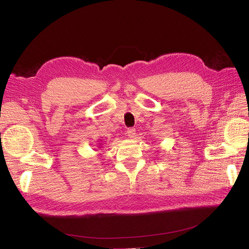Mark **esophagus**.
Wrapping results in <instances>:
<instances>
[{"label":"esophagus","mask_w":249,"mask_h":249,"mask_svg":"<svg viewBox=\"0 0 249 249\" xmlns=\"http://www.w3.org/2000/svg\"><path fill=\"white\" fill-rule=\"evenodd\" d=\"M126 134H127V136H129L130 138H135V137H136V130L133 129V127H131V129L127 130Z\"/></svg>","instance_id":"34e87169"}]
</instances>
